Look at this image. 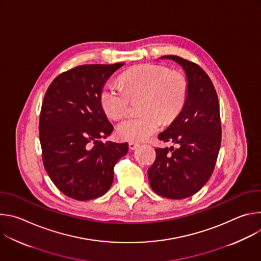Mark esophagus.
Instances as JSON below:
<instances>
[{
    "instance_id": "obj_1",
    "label": "esophagus",
    "mask_w": 261,
    "mask_h": 261,
    "mask_svg": "<svg viewBox=\"0 0 261 261\" xmlns=\"http://www.w3.org/2000/svg\"><path fill=\"white\" fill-rule=\"evenodd\" d=\"M140 144L138 143V142H136V141H130L129 142V147L131 148V150H136V148L139 146Z\"/></svg>"
}]
</instances>
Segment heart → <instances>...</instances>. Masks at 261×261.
Returning <instances> with one entry per match:
<instances>
[{"label": "heart", "mask_w": 261, "mask_h": 261, "mask_svg": "<svg viewBox=\"0 0 261 261\" xmlns=\"http://www.w3.org/2000/svg\"><path fill=\"white\" fill-rule=\"evenodd\" d=\"M188 95V82L179 72L167 67L144 64L125 72L121 84L107 82L100 93V103L105 114L114 120L121 119L128 110L130 98L140 97L141 115L122 121L117 134L124 140H144L154 134L164 122L172 121L181 110Z\"/></svg>", "instance_id": "obj_1"}]
</instances>
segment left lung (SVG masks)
Masks as SVG:
<instances>
[{
    "instance_id": "obj_1",
    "label": "left lung",
    "mask_w": 261,
    "mask_h": 261,
    "mask_svg": "<svg viewBox=\"0 0 261 261\" xmlns=\"http://www.w3.org/2000/svg\"><path fill=\"white\" fill-rule=\"evenodd\" d=\"M185 71L188 95L180 113L158 135L177 148H156V160L148 168L151 188L171 199L197 193L211 177L221 145L218 96L207 74L195 63L176 56H164Z\"/></svg>"
}]
</instances>
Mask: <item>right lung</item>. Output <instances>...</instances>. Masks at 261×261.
Instances as JSON below:
<instances>
[{
	"label": "right lung",
	"instance_id": "add662e5",
	"mask_svg": "<svg viewBox=\"0 0 261 261\" xmlns=\"http://www.w3.org/2000/svg\"><path fill=\"white\" fill-rule=\"evenodd\" d=\"M124 63L82 65L48 87L40 114L39 137L44 167L68 197L90 200L111 187L114 167L128 143L103 142L114 130L100 103L107 80Z\"/></svg>",
	"mask_w": 261,
	"mask_h": 261
}]
</instances>
